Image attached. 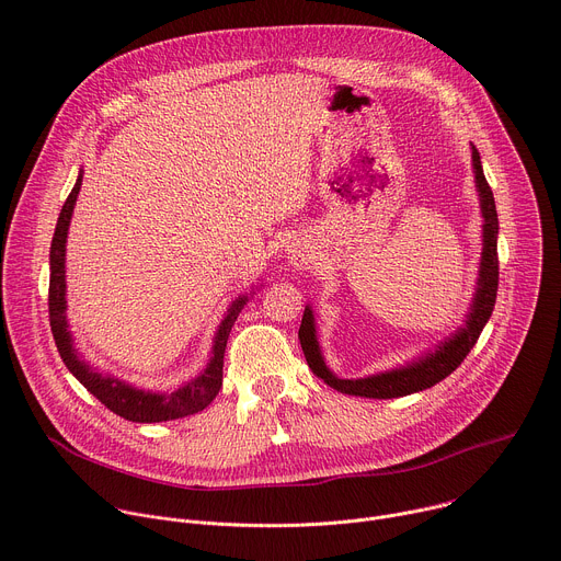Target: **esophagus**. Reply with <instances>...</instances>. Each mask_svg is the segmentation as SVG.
<instances>
[{"label": "esophagus", "instance_id": "obj_1", "mask_svg": "<svg viewBox=\"0 0 561 561\" xmlns=\"http://www.w3.org/2000/svg\"><path fill=\"white\" fill-rule=\"evenodd\" d=\"M286 257H288V264L295 268V271H304L310 262H312V251L306 242H290L286 247Z\"/></svg>", "mask_w": 561, "mask_h": 561}]
</instances>
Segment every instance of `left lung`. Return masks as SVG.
Instances as JSON below:
<instances>
[{"label": "left lung", "mask_w": 561, "mask_h": 561, "mask_svg": "<svg viewBox=\"0 0 561 561\" xmlns=\"http://www.w3.org/2000/svg\"><path fill=\"white\" fill-rule=\"evenodd\" d=\"M470 164L474 175V191L479 197V210H482V257H479V271L474 282V293L468 306V312L461 319V327H457L453 333H448L444 340L435 344V348L424 351L422 355L413 357L411 362L394 366L375 375L357 377V379H344L335 375L324 359L322 346H319L317 337V322L314 310L310 304L304 308L301 327H299V344L304 351V357L310 366V370L322 377L331 388L355 394V397H373V399H392L404 397L420 390H426L448 377L470 353L474 346L479 333L484 331L486 322L493 314L495 299H497V282H500V264H497V234H500V221H497V208L493 191L484 178L482 157L479 150L470 144Z\"/></svg>", "instance_id": "8db88e82"}]
</instances>
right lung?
I'll return each mask as SVG.
<instances>
[{"label":"right lung","mask_w":561,"mask_h":561,"mask_svg":"<svg viewBox=\"0 0 561 561\" xmlns=\"http://www.w3.org/2000/svg\"><path fill=\"white\" fill-rule=\"evenodd\" d=\"M82 180H84V169H79L77 182L57 217L53 244H50V286H48L50 331L66 368L91 394H95L108 411H113L115 415L128 422H137V424L171 422V420H180V417L204 411L221 388V368H224V351H226L228 333L234 324L239 310L247 306V301L257 293L262 284L253 286L249 293L234 297L228 304L221 322L215 331L213 348L206 366L195 377L182 381L180 386H173L169 390H150L91 366L75 348V340L68 329V317H66V306H68L66 304V242H68V228H70L75 202H77L79 188H82Z\"/></svg>","instance_id":"obj_1"}]
</instances>
